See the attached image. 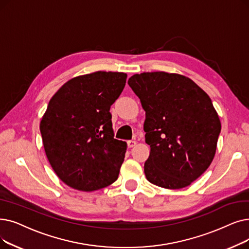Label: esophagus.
<instances>
[{"mask_svg":"<svg viewBox=\"0 0 249 249\" xmlns=\"http://www.w3.org/2000/svg\"><path fill=\"white\" fill-rule=\"evenodd\" d=\"M127 145H128V147H133L136 145V142L135 140H128Z\"/></svg>","mask_w":249,"mask_h":249,"instance_id":"obj_1","label":"esophagus"}]
</instances>
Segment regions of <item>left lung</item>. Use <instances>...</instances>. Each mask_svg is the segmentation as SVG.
I'll return each instance as SVG.
<instances>
[{"mask_svg": "<svg viewBox=\"0 0 249 249\" xmlns=\"http://www.w3.org/2000/svg\"><path fill=\"white\" fill-rule=\"evenodd\" d=\"M128 84L145 111L146 179L167 189L190 185L210 167L221 132L210 96L175 73L134 74Z\"/></svg>", "mask_w": 249, "mask_h": 249, "instance_id": "left-lung-1", "label": "left lung"}]
</instances>
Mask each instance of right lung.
Listing matches in <instances>:
<instances>
[{
  "mask_svg": "<svg viewBox=\"0 0 249 249\" xmlns=\"http://www.w3.org/2000/svg\"><path fill=\"white\" fill-rule=\"evenodd\" d=\"M126 78L122 72L81 75L51 99L39 129L50 164L68 186L93 191L117 180L126 142L114 138L110 107Z\"/></svg>",
  "mask_w": 249,
  "mask_h": 249,
  "instance_id": "add662e5",
  "label": "right lung"
}]
</instances>
